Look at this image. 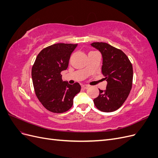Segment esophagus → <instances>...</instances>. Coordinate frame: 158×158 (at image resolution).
Instances as JSON below:
<instances>
[{
  "instance_id": "34e87169",
  "label": "esophagus",
  "mask_w": 158,
  "mask_h": 158,
  "mask_svg": "<svg viewBox=\"0 0 158 158\" xmlns=\"http://www.w3.org/2000/svg\"><path fill=\"white\" fill-rule=\"evenodd\" d=\"M89 87V85H86V84H82V88L84 89H88Z\"/></svg>"
}]
</instances>
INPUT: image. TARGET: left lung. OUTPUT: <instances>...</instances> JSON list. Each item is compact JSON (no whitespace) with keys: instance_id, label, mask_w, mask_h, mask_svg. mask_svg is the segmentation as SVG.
<instances>
[{"instance_id":"8db88e82","label":"left lung","mask_w":158,"mask_h":158,"mask_svg":"<svg viewBox=\"0 0 158 158\" xmlns=\"http://www.w3.org/2000/svg\"><path fill=\"white\" fill-rule=\"evenodd\" d=\"M102 55V72L107 82L106 89L99 90L94 103L103 112L116 111L125 102L132 85V65L128 56L121 50L107 43L91 44Z\"/></svg>"}]
</instances>
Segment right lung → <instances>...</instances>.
I'll list each match as a JSON object with an SVG mask.
<instances>
[{"label":"right lung","mask_w":158,"mask_h":158,"mask_svg":"<svg viewBox=\"0 0 158 158\" xmlns=\"http://www.w3.org/2000/svg\"><path fill=\"white\" fill-rule=\"evenodd\" d=\"M78 44H56L47 47L36 57L31 78L37 98L49 111L62 113L73 105L75 95L80 92L79 83L63 81L60 73L68 68L72 52Z\"/></svg>","instance_id":"obj_1"}]
</instances>
